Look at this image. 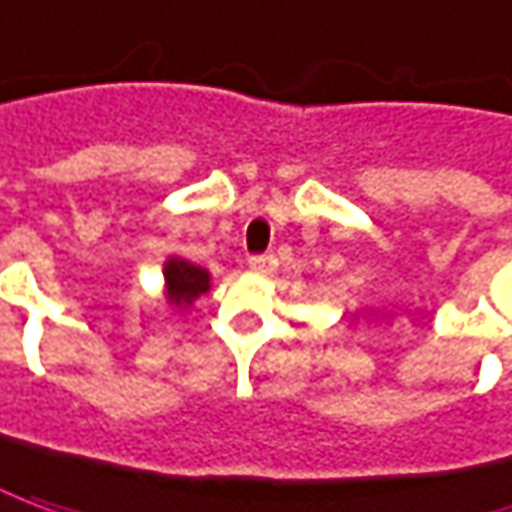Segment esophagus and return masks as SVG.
Wrapping results in <instances>:
<instances>
[{
    "label": "esophagus",
    "instance_id": "esophagus-1",
    "mask_svg": "<svg viewBox=\"0 0 512 512\" xmlns=\"http://www.w3.org/2000/svg\"><path fill=\"white\" fill-rule=\"evenodd\" d=\"M249 269L257 271V274H271L277 269V257L274 255H252L249 257Z\"/></svg>",
    "mask_w": 512,
    "mask_h": 512
}]
</instances>
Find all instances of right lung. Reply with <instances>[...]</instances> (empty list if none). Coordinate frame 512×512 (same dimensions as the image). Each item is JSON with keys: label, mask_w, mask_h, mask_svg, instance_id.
Returning <instances> with one entry per match:
<instances>
[{"label": "right lung", "mask_w": 512, "mask_h": 512, "mask_svg": "<svg viewBox=\"0 0 512 512\" xmlns=\"http://www.w3.org/2000/svg\"><path fill=\"white\" fill-rule=\"evenodd\" d=\"M165 277H168V297L173 305L187 308L196 300L198 294H204L210 288V274L198 269L193 263H187L182 257H173L165 266Z\"/></svg>", "instance_id": "obj_1"}]
</instances>
